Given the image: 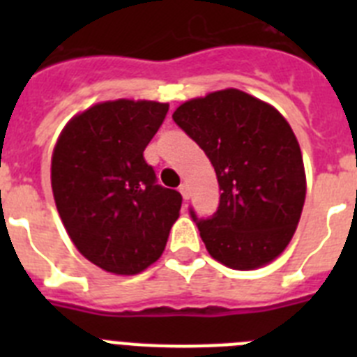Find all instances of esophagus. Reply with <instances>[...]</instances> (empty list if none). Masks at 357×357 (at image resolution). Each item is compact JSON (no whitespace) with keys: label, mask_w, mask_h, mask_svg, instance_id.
I'll list each match as a JSON object with an SVG mask.
<instances>
[{"label":"esophagus","mask_w":357,"mask_h":357,"mask_svg":"<svg viewBox=\"0 0 357 357\" xmlns=\"http://www.w3.org/2000/svg\"><path fill=\"white\" fill-rule=\"evenodd\" d=\"M178 191H181V195L184 197V200H188L189 198V184H181V188H178Z\"/></svg>","instance_id":"1"}]
</instances>
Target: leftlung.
I'll use <instances>...</instances> for the list:
<instances>
[{
    "mask_svg": "<svg viewBox=\"0 0 357 357\" xmlns=\"http://www.w3.org/2000/svg\"><path fill=\"white\" fill-rule=\"evenodd\" d=\"M173 121L206 151L220 184V206L197 222L214 259L254 270L291 241L305 200L302 151L279 110L239 89L182 103Z\"/></svg>",
    "mask_w": 357,
    "mask_h": 357,
    "instance_id": "obj_1",
    "label": "left lung"
}]
</instances>
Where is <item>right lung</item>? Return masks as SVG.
I'll use <instances>...</instances> for the list:
<instances>
[{
  "instance_id": "1",
  "label": "right lung",
  "mask_w": 357,
  "mask_h": 357,
  "mask_svg": "<svg viewBox=\"0 0 357 357\" xmlns=\"http://www.w3.org/2000/svg\"><path fill=\"white\" fill-rule=\"evenodd\" d=\"M168 103L116 100L89 107L62 130L52 157L56 211L85 259L135 275L164 252L182 197L157 184L143 151Z\"/></svg>"
}]
</instances>
